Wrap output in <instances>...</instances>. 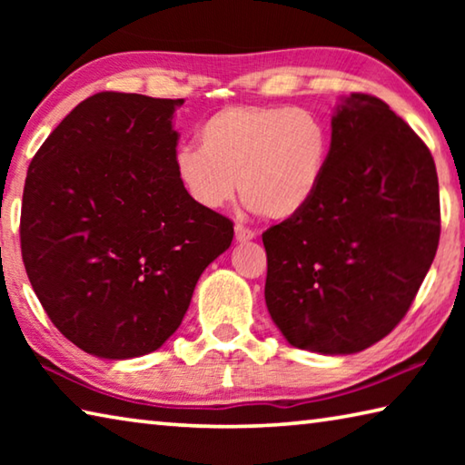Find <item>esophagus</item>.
<instances>
[{"mask_svg":"<svg viewBox=\"0 0 465 465\" xmlns=\"http://www.w3.org/2000/svg\"><path fill=\"white\" fill-rule=\"evenodd\" d=\"M256 238V232L250 230V227L238 223L235 225V240L238 242H248V240H254Z\"/></svg>","mask_w":465,"mask_h":465,"instance_id":"esophagus-1","label":"esophagus"}]
</instances>
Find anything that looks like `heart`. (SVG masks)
Masks as SVG:
<instances>
[{
	"mask_svg": "<svg viewBox=\"0 0 465 465\" xmlns=\"http://www.w3.org/2000/svg\"><path fill=\"white\" fill-rule=\"evenodd\" d=\"M196 147L178 149L174 174L203 209H222L235 194L254 213L287 219L305 209L324 178L330 135L308 108L230 104L199 129Z\"/></svg>",
	"mask_w": 465,
	"mask_h": 465,
	"instance_id": "obj_1",
	"label": "heart"
}]
</instances>
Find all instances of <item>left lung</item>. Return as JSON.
<instances>
[{
  "label": "left lung",
  "instance_id": "8db88e82",
  "mask_svg": "<svg viewBox=\"0 0 465 465\" xmlns=\"http://www.w3.org/2000/svg\"><path fill=\"white\" fill-rule=\"evenodd\" d=\"M439 235L429 147L383 100L352 92L332 116L316 196L262 233L272 322L297 349H367L411 310Z\"/></svg>",
  "mask_w": 465,
  "mask_h": 465
}]
</instances>
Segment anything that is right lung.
<instances>
[{"instance_id": "add662e5", "label": "right lung", "mask_w": 465, "mask_h": 465, "mask_svg": "<svg viewBox=\"0 0 465 465\" xmlns=\"http://www.w3.org/2000/svg\"><path fill=\"white\" fill-rule=\"evenodd\" d=\"M184 100L100 92L30 162L22 261L54 328L102 359L147 355L176 332L233 223L174 174Z\"/></svg>"}]
</instances>
